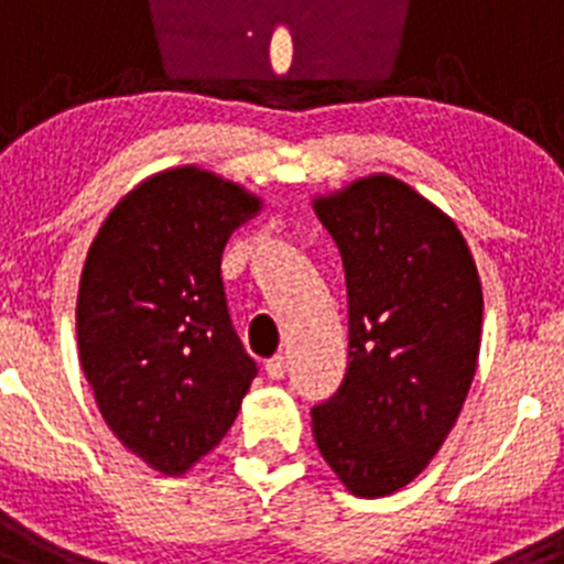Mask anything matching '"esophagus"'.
I'll return each mask as SVG.
<instances>
[{
    "instance_id": "obj_1",
    "label": "esophagus",
    "mask_w": 564,
    "mask_h": 564,
    "mask_svg": "<svg viewBox=\"0 0 564 564\" xmlns=\"http://www.w3.org/2000/svg\"><path fill=\"white\" fill-rule=\"evenodd\" d=\"M265 372H268V378L279 381V378L285 376V356L268 358V361H265Z\"/></svg>"
}]
</instances>
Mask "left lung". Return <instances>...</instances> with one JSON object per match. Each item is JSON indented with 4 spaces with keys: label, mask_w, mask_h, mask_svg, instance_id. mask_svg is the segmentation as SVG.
Masks as SVG:
<instances>
[{
    "label": "left lung",
    "mask_w": 564,
    "mask_h": 564,
    "mask_svg": "<svg viewBox=\"0 0 564 564\" xmlns=\"http://www.w3.org/2000/svg\"><path fill=\"white\" fill-rule=\"evenodd\" d=\"M347 282L350 364L313 437L356 497L421 475L455 426L480 352L482 291L455 223L390 174L318 197Z\"/></svg>",
    "instance_id": "left-lung-1"
}]
</instances>
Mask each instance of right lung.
I'll return each mask as SVG.
<instances>
[{
	"mask_svg": "<svg viewBox=\"0 0 564 564\" xmlns=\"http://www.w3.org/2000/svg\"><path fill=\"white\" fill-rule=\"evenodd\" d=\"M257 212L246 188L172 169L129 192L89 246L76 307L84 376L115 437L163 475L226 437L257 378L220 271L231 231Z\"/></svg>",
	"mask_w": 564,
	"mask_h": 564,
	"instance_id": "right-lung-1",
	"label": "right lung"
}]
</instances>
